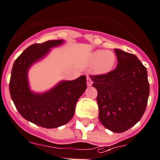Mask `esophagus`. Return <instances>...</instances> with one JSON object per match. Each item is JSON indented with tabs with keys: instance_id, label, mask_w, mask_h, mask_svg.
I'll return each mask as SVG.
<instances>
[{
	"instance_id": "obj_1",
	"label": "esophagus",
	"mask_w": 160,
	"mask_h": 160,
	"mask_svg": "<svg viewBox=\"0 0 160 160\" xmlns=\"http://www.w3.org/2000/svg\"><path fill=\"white\" fill-rule=\"evenodd\" d=\"M86 82H87V86H92V79H91V78L89 77V76H88V77H87V79H86Z\"/></svg>"
}]
</instances>
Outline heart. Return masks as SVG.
<instances>
[{"label":"heart","instance_id":"obj_1","mask_svg":"<svg viewBox=\"0 0 160 160\" xmlns=\"http://www.w3.org/2000/svg\"><path fill=\"white\" fill-rule=\"evenodd\" d=\"M116 61V55L111 50H95L90 53L88 58V64L93 67V72L99 75L112 72Z\"/></svg>","mask_w":160,"mask_h":160}]
</instances>
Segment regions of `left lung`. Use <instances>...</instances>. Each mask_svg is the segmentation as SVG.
<instances>
[{"instance_id": "left-lung-1", "label": "left lung", "mask_w": 160, "mask_h": 160, "mask_svg": "<svg viewBox=\"0 0 160 160\" xmlns=\"http://www.w3.org/2000/svg\"><path fill=\"white\" fill-rule=\"evenodd\" d=\"M116 68L104 75H90L97 90L99 119L115 133L127 131L145 112L149 83L145 67L135 55L115 48Z\"/></svg>"}]
</instances>
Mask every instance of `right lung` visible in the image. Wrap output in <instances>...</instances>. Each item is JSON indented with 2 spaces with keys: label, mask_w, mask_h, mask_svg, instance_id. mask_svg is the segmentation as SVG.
Wrapping results in <instances>:
<instances>
[{
  "label": "right lung",
  "mask_w": 160,
  "mask_h": 160,
  "mask_svg": "<svg viewBox=\"0 0 160 160\" xmlns=\"http://www.w3.org/2000/svg\"><path fill=\"white\" fill-rule=\"evenodd\" d=\"M63 42L52 40L31 45L16 59L11 74L9 90L18 112L27 121L48 129L61 127L73 118L76 103L87 87L86 75H82L72 81L60 82L46 92L30 89L29 69Z\"/></svg>",
  "instance_id": "right-lung-1"
}]
</instances>
